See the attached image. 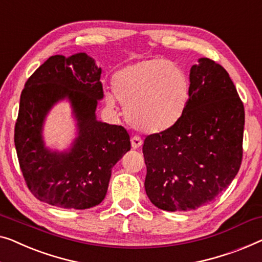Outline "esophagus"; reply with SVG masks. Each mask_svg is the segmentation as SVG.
Masks as SVG:
<instances>
[{
  "mask_svg": "<svg viewBox=\"0 0 262 262\" xmlns=\"http://www.w3.org/2000/svg\"><path fill=\"white\" fill-rule=\"evenodd\" d=\"M130 143H132V147L134 148V149H136V148L142 146V140L141 138H139V136H133L130 139Z\"/></svg>",
  "mask_w": 262,
  "mask_h": 262,
  "instance_id": "esophagus-1",
  "label": "esophagus"
}]
</instances>
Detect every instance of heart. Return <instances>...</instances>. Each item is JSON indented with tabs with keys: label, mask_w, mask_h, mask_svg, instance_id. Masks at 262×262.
Masks as SVG:
<instances>
[{
	"label": "heart",
	"mask_w": 262,
	"mask_h": 262,
	"mask_svg": "<svg viewBox=\"0 0 262 262\" xmlns=\"http://www.w3.org/2000/svg\"><path fill=\"white\" fill-rule=\"evenodd\" d=\"M113 89L106 102L120 101L135 129L160 133L180 120L188 100L189 84L183 70L165 58H150L126 66L113 75Z\"/></svg>",
	"instance_id": "1"
}]
</instances>
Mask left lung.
Wrapping results in <instances>:
<instances>
[{"instance_id": "8db88e82", "label": "left lung", "mask_w": 262, "mask_h": 262, "mask_svg": "<svg viewBox=\"0 0 262 262\" xmlns=\"http://www.w3.org/2000/svg\"><path fill=\"white\" fill-rule=\"evenodd\" d=\"M189 72L188 100L180 120L144 139V188L167 212L209 204L231 185L243 160L245 109L222 66L199 58Z\"/></svg>"}]
</instances>
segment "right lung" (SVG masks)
I'll return each mask as SVG.
<instances>
[{
	"label": "right lung",
	"mask_w": 262,
	"mask_h": 262,
	"mask_svg": "<svg viewBox=\"0 0 262 262\" xmlns=\"http://www.w3.org/2000/svg\"><path fill=\"white\" fill-rule=\"evenodd\" d=\"M102 70L93 57L77 53L50 56L26 82L15 124V148L23 178L40 201L61 208L87 209L106 196L112 168L130 150L122 126L96 119L103 99ZM67 99L78 136L68 151L45 147L43 124L60 100Z\"/></svg>",
	"instance_id": "add662e5"
}]
</instances>
